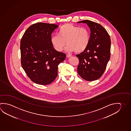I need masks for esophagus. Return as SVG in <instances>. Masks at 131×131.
<instances>
[{"instance_id": "34e87169", "label": "esophagus", "mask_w": 131, "mask_h": 131, "mask_svg": "<svg viewBox=\"0 0 131 131\" xmlns=\"http://www.w3.org/2000/svg\"><path fill=\"white\" fill-rule=\"evenodd\" d=\"M72 56L70 55H68V54H67L66 55V57L67 58H70Z\"/></svg>"}]
</instances>
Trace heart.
<instances>
[{
    "instance_id": "b5f03b06",
    "label": "heart",
    "mask_w": 131,
    "mask_h": 131,
    "mask_svg": "<svg viewBox=\"0 0 131 131\" xmlns=\"http://www.w3.org/2000/svg\"><path fill=\"white\" fill-rule=\"evenodd\" d=\"M90 41V35L86 28L67 23L60 27L58 35L51 38V42L56 51H61L66 42V49L69 51H75L81 53L87 49Z\"/></svg>"
}]
</instances>
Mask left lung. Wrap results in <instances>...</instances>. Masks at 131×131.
Returning a JSON list of instances; mask_svg holds the SVG:
<instances>
[{
	"label": "left lung",
	"mask_w": 131,
	"mask_h": 131,
	"mask_svg": "<svg viewBox=\"0 0 131 131\" xmlns=\"http://www.w3.org/2000/svg\"><path fill=\"white\" fill-rule=\"evenodd\" d=\"M86 23L90 28V41L87 49L76 55L79 59L77 71L84 80L93 81L103 74L110 59V36L99 23L87 20L77 23Z\"/></svg>",
	"instance_id": "obj_1"
}]
</instances>
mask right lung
Instances as JSON below:
<instances>
[{"label":"right lung","instance_id":"right-lung-1","mask_svg":"<svg viewBox=\"0 0 131 131\" xmlns=\"http://www.w3.org/2000/svg\"><path fill=\"white\" fill-rule=\"evenodd\" d=\"M58 26L38 23L26 30L21 39V64L28 77L39 85L51 84L58 76V66L66 54L56 51L51 34Z\"/></svg>","mask_w":131,"mask_h":131}]
</instances>
